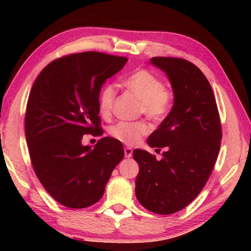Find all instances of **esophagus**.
I'll use <instances>...</instances> for the list:
<instances>
[{
	"mask_svg": "<svg viewBox=\"0 0 251 251\" xmlns=\"http://www.w3.org/2000/svg\"><path fill=\"white\" fill-rule=\"evenodd\" d=\"M124 154H125V157L126 158L131 157V155H132V149L129 148V147L124 148Z\"/></svg>",
	"mask_w": 251,
	"mask_h": 251,
	"instance_id": "esophagus-1",
	"label": "esophagus"
}]
</instances>
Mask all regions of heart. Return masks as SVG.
<instances>
[{"label": "heart", "instance_id": "obj_1", "mask_svg": "<svg viewBox=\"0 0 251 251\" xmlns=\"http://www.w3.org/2000/svg\"><path fill=\"white\" fill-rule=\"evenodd\" d=\"M123 85L140 100V111L149 119L161 121L167 115L172 95L164 87L162 79L148 70H138L127 76ZM116 96L114 85L106 84L99 95V108L102 115H109ZM150 127L145 122H119L109 128V135L127 146H134L142 136L149 134Z\"/></svg>", "mask_w": 251, "mask_h": 251}]
</instances>
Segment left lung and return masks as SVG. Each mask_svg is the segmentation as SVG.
I'll return each instance as SVG.
<instances>
[{
    "mask_svg": "<svg viewBox=\"0 0 251 251\" xmlns=\"http://www.w3.org/2000/svg\"><path fill=\"white\" fill-rule=\"evenodd\" d=\"M150 63L168 77L174 105L147 141L151 148H166L163 157L157 161L140 149L132 152L139 165L135 191L148 210L172 215L206 184L220 150L221 124L214 92L199 68L169 57H154Z\"/></svg>",
    "mask_w": 251,
    "mask_h": 251,
    "instance_id": "left-lung-1",
    "label": "left lung"
}]
</instances>
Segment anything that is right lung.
Instances as JSON below:
<instances>
[{"label":"right lung","instance_id":"obj_1","mask_svg":"<svg viewBox=\"0 0 251 251\" xmlns=\"http://www.w3.org/2000/svg\"><path fill=\"white\" fill-rule=\"evenodd\" d=\"M127 58L86 51L50 62L36 77L25 111V139L34 172L52 199L86 208L102 197L123 157L122 142L103 137L83 146L85 134L100 132L99 95Z\"/></svg>","mask_w":251,"mask_h":251}]
</instances>
